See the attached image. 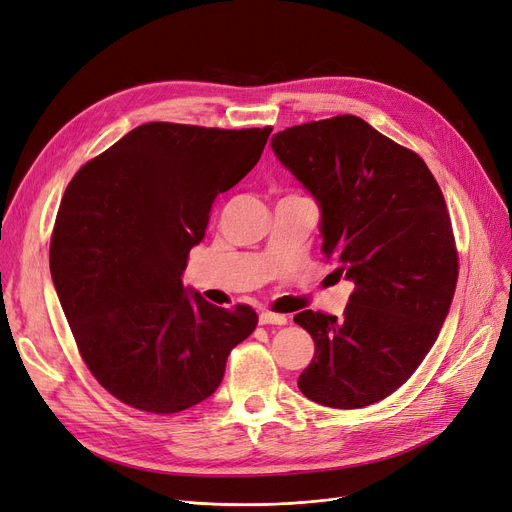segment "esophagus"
I'll return each instance as SVG.
<instances>
[{
  "mask_svg": "<svg viewBox=\"0 0 512 512\" xmlns=\"http://www.w3.org/2000/svg\"><path fill=\"white\" fill-rule=\"evenodd\" d=\"M289 316L287 314H276L270 310H263L259 314V325H287Z\"/></svg>",
  "mask_w": 512,
  "mask_h": 512,
  "instance_id": "34e87169",
  "label": "esophagus"
}]
</instances>
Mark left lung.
I'll use <instances>...</instances> for the list:
<instances>
[{
  "mask_svg": "<svg viewBox=\"0 0 512 512\" xmlns=\"http://www.w3.org/2000/svg\"><path fill=\"white\" fill-rule=\"evenodd\" d=\"M282 166L320 208V251L354 285L344 316L304 310L314 339L297 386L358 409L401 388L437 342L458 282V251L437 179L415 151L365 120L335 116L272 137Z\"/></svg>",
  "mask_w": 512,
  "mask_h": 512,
  "instance_id": "obj_1",
  "label": "left lung"
}]
</instances>
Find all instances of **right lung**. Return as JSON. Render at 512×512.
<instances>
[{
    "label": "right lung",
    "instance_id": "1",
    "mask_svg": "<svg viewBox=\"0 0 512 512\" xmlns=\"http://www.w3.org/2000/svg\"><path fill=\"white\" fill-rule=\"evenodd\" d=\"M270 132L149 122L71 179L50 274L86 367L118 401L147 413L202 403L255 331L253 308L208 304L181 276L215 198L259 162Z\"/></svg>",
    "mask_w": 512,
    "mask_h": 512
}]
</instances>
